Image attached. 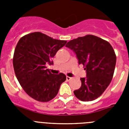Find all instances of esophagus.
I'll use <instances>...</instances> for the list:
<instances>
[{"instance_id": "1", "label": "esophagus", "mask_w": 129, "mask_h": 129, "mask_svg": "<svg viewBox=\"0 0 129 129\" xmlns=\"http://www.w3.org/2000/svg\"><path fill=\"white\" fill-rule=\"evenodd\" d=\"M71 79H72V77H69V76H67V81H70Z\"/></svg>"}]
</instances>
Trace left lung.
<instances>
[{
	"mask_svg": "<svg viewBox=\"0 0 129 129\" xmlns=\"http://www.w3.org/2000/svg\"><path fill=\"white\" fill-rule=\"evenodd\" d=\"M66 47L74 51L79 64L86 70V77L81 78V86L74 91L83 101H93L109 86L114 72L116 56L109 42L92 35L71 40Z\"/></svg>",
	"mask_w": 129,
	"mask_h": 129,
	"instance_id": "obj_1",
	"label": "left lung"
}]
</instances>
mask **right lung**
I'll use <instances>...</instances> for the list:
<instances>
[{"label": "right lung", "mask_w": 129, "mask_h": 129, "mask_svg": "<svg viewBox=\"0 0 129 129\" xmlns=\"http://www.w3.org/2000/svg\"><path fill=\"white\" fill-rule=\"evenodd\" d=\"M67 42L41 32L24 35L18 42L13 59L15 74L24 90L34 100L50 101L65 81V75L53 74L46 69V64H53L52 58Z\"/></svg>", "instance_id": "right-lung-1"}]
</instances>
